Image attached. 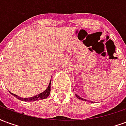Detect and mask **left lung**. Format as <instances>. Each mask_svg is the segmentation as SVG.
<instances>
[{
	"instance_id": "8db88e82",
	"label": "left lung",
	"mask_w": 126,
	"mask_h": 126,
	"mask_svg": "<svg viewBox=\"0 0 126 126\" xmlns=\"http://www.w3.org/2000/svg\"><path fill=\"white\" fill-rule=\"evenodd\" d=\"M75 95H76V97L78 98H79V99H81V100H85V101H86V99H84V98H81V97H80V96H79L78 95H77L76 94H75ZM90 102H91V101H90Z\"/></svg>"
}]
</instances>
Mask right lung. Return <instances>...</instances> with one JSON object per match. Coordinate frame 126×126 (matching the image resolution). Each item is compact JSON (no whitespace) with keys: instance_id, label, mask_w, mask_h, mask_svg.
Listing matches in <instances>:
<instances>
[{"instance_id":"add662e5","label":"right lung","mask_w":126,"mask_h":126,"mask_svg":"<svg viewBox=\"0 0 126 126\" xmlns=\"http://www.w3.org/2000/svg\"><path fill=\"white\" fill-rule=\"evenodd\" d=\"M50 84H51V79L50 81V83L48 87L46 90H44V92H42V93H40L36 95V96H32V97H28V98H23V97H20L17 95L13 93L9 92L13 96H14L15 97H16L17 99L20 100H22V101H26V102H32V101H36V100H42V99H45L47 98L50 94Z\"/></svg>"}]
</instances>
